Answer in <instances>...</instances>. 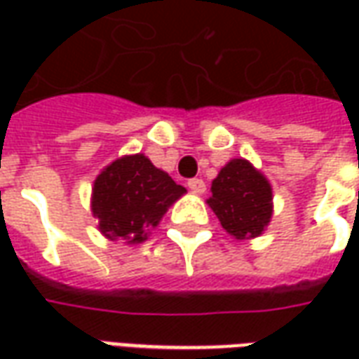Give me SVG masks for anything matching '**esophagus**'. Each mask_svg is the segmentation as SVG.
I'll return each mask as SVG.
<instances>
[{
	"label": "esophagus",
	"mask_w": 359,
	"mask_h": 359,
	"mask_svg": "<svg viewBox=\"0 0 359 359\" xmlns=\"http://www.w3.org/2000/svg\"><path fill=\"white\" fill-rule=\"evenodd\" d=\"M188 188L196 194H203L205 192V182L202 179H190L188 180Z\"/></svg>",
	"instance_id": "34e87169"
}]
</instances>
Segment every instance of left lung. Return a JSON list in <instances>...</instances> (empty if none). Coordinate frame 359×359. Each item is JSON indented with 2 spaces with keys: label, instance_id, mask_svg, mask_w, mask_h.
I'll return each instance as SVG.
<instances>
[{
  "label": "left lung",
  "instance_id": "left-lung-1",
  "mask_svg": "<svg viewBox=\"0 0 359 359\" xmlns=\"http://www.w3.org/2000/svg\"><path fill=\"white\" fill-rule=\"evenodd\" d=\"M226 233L236 241L256 238L269 225L273 192L269 180L246 159H233L211 182L208 200Z\"/></svg>",
  "mask_w": 359,
  "mask_h": 359
}]
</instances>
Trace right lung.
Segmentation results:
<instances>
[{"mask_svg":"<svg viewBox=\"0 0 359 359\" xmlns=\"http://www.w3.org/2000/svg\"><path fill=\"white\" fill-rule=\"evenodd\" d=\"M184 192L187 188L157 169L144 154L125 156L97 175L92 188V213L103 236L138 244Z\"/></svg>","mask_w":359,"mask_h":359,"instance_id":"add662e5","label":"right lung"}]
</instances>
